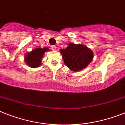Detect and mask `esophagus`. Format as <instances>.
I'll return each instance as SVG.
<instances>
[{"label": "esophagus", "mask_w": 125, "mask_h": 125, "mask_svg": "<svg viewBox=\"0 0 125 125\" xmlns=\"http://www.w3.org/2000/svg\"><path fill=\"white\" fill-rule=\"evenodd\" d=\"M51 49H52V50H53V51H56V47L55 45H52V46H51Z\"/></svg>", "instance_id": "34e87169"}]
</instances>
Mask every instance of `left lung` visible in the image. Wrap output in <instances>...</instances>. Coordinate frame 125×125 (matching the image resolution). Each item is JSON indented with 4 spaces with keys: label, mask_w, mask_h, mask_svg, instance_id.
I'll return each mask as SVG.
<instances>
[{
    "label": "left lung",
    "mask_w": 125,
    "mask_h": 125,
    "mask_svg": "<svg viewBox=\"0 0 125 125\" xmlns=\"http://www.w3.org/2000/svg\"><path fill=\"white\" fill-rule=\"evenodd\" d=\"M64 63L73 71H81L89 64L93 58L91 49L82 44L70 43L66 49H61Z\"/></svg>",
    "instance_id": "left-lung-1"
}]
</instances>
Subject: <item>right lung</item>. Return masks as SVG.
I'll list each match as a JSON object with an SVG mask.
<instances>
[{
	"instance_id": "obj_1",
	"label": "right lung",
	"mask_w": 125,
	"mask_h": 125,
	"mask_svg": "<svg viewBox=\"0 0 125 125\" xmlns=\"http://www.w3.org/2000/svg\"><path fill=\"white\" fill-rule=\"evenodd\" d=\"M49 49L45 47L43 49L42 48H36L34 50H32L30 52L26 53L24 56L25 62L28 66L32 68L38 67L41 65L42 59L45 52L49 51Z\"/></svg>"
}]
</instances>
